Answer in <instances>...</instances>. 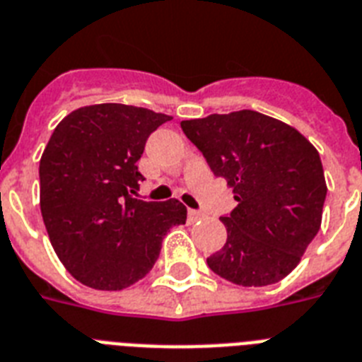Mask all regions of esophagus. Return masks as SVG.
Here are the masks:
<instances>
[{
  "label": "esophagus",
  "mask_w": 362,
  "mask_h": 362,
  "mask_svg": "<svg viewBox=\"0 0 362 362\" xmlns=\"http://www.w3.org/2000/svg\"><path fill=\"white\" fill-rule=\"evenodd\" d=\"M202 214L201 211H197V210H187V221L189 223H195V221H199V219H202Z\"/></svg>",
  "instance_id": "esophagus-1"
}]
</instances>
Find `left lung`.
<instances>
[{"mask_svg":"<svg viewBox=\"0 0 362 362\" xmlns=\"http://www.w3.org/2000/svg\"><path fill=\"white\" fill-rule=\"evenodd\" d=\"M180 126L238 201L221 217L227 243L206 258L210 269L240 286L283 281L322 225L327 184L318 151L293 126L251 110Z\"/></svg>","mask_w":362,"mask_h":362,"instance_id":"1","label":"left lung"}]
</instances>
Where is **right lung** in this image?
<instances>
[{
    "instance_id": "obj_1",
    "label": "right lung",
    "mask_w": 362,
    "mask_h": 362,
    "mask_svg": "<svg viewBox=\"0 0 362 362\" xmlns=\"http://www.w3.org/2000/svg\"><path fill=\"white\" fill-rule=\"evenodd\" d=\"M169 115L124 104L69 113L49 137L38 167L40 211L66 272L95 290H124L151 272L167 230L186 223L176 199L137 201L145 180L137 160Z\"/></svg>"
}]
</instances>
